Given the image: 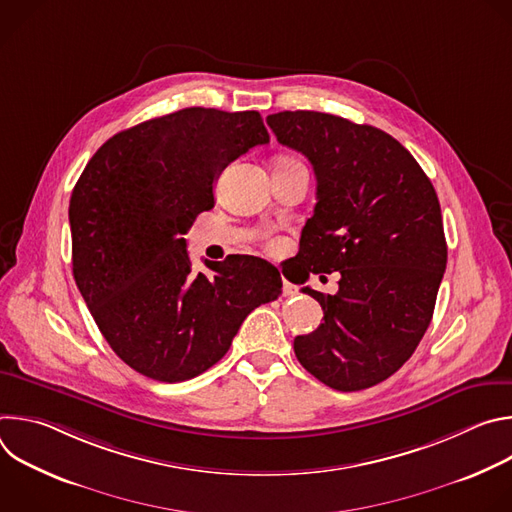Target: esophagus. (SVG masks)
I'll list each match as a JSON object with an SVG mask.
<instances>
[{
	"instance_id": "esophagus-1",
	"label": "esophagus",
	"mask_w": 512,
	"mask_h": 512,
	"mask_svg": "<svg viewBox=\"0 0 512 512\" xmlns=\"http://www.w3.org/2000/svg\"><path fill=\"white\" fill-rule=\"evenodd\" d=\"M283 296H296V287L283 279Z\"/></svg>"
}]
</instances>
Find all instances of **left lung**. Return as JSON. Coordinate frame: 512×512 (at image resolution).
Instances as JSON below:
<instances>
[{
	"instance_id": "1",
	"label": "left lung",
	"mask_w": 512,
	"mask_h": 512,
	"mask_svg": "<svg viewBox=\"0 0 512 512\" xmlns=\"http://www.w3.org/2000/svg\"><path fill=\"white\" fill-rule=\"evenodd\" d=\"M277 141L304 154L318 180L302 231L308 273H340L320 302L324 322L296 336L302 367L336 391L369 389L397 373L435 308L448 245L433 184L389 133L318 111L267 117Z\"/></svg>"
}]
</instances>
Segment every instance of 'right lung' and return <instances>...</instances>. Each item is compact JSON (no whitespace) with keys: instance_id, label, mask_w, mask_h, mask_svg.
I'll return each mask as SVG.
<instances>
[{"instance_id":"obj_1","label":"right lung","mask_w":512,"mask_h":512,"mask_svg":"<svg viewBox=\"0 0 512 512\" xmlns=\"http://www.w3.org/2000/svg\"><path fill=\"white\" fill-rule=\"evenodd\" d=\"M263 143L257 111L188 107L107 139L72 190V275L109 346L143 377H198L281 294L279 271L251 255L194 273L184 239L214 206L218 174Z\"/></svg>"}]
</instances>
